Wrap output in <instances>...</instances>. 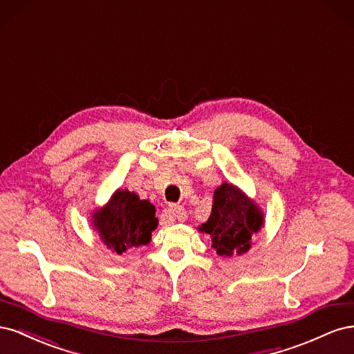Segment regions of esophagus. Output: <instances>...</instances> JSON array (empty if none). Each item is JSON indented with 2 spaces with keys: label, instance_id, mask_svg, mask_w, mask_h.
Listing matches in <instances>:
<instances>
[{
  "label": "esophagus",
  "instance_id": "1",
  "mask_svg": "<svg viewBox=\"0 0 354 354\" xmlns=\"http://www.w3.org/2000/svg\"><path fill=\"white\" fill-rule=\"evenodd\" d=\"M167 214L169 217L177 218L178 221H185L186 217H187L186 209L183 207H180V205H169V208L167 209Z\"/></svg>",
  "mask_w": 354,
  "mask_h": 354
}]
</instances>
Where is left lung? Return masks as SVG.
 <instances>
[{
  "mask_svg": "<svg viewBox=\"0 0 354 354\" xmlns=\"http://www.w3.org/2000/svg\"><path fill=\"white\" fill-rule=\"evenodd\" d=\"M263 224L259 205L236 186L223 183L214 190L211 216L201 224L199 232L209 234L211 246L220 257H232L251 248V236Z\"/></svg>",
  "mask_w": 354,
  "mask_h": 354,
  "instance_id": "obj_1",
  "label": "left lung"
}]
</instances>
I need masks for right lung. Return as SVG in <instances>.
Instances as JSON below:
<instances>
[{"label":"right lung","mask_w":354,"mask_h":354,"mask_svg":"<svg viewBox=\"0 0 354 354\" xmlns=\"http://www.w3.org/2000/svg\"><path fill=\"white\" fill-rule=\"evenodd\" d=\"M155 207L134 192L118 189L106 205L93 214V227L102 242L116 254H122L151 242L158 226Z\"/></svg>","instance_id":"add662e5"}]
</instances>
